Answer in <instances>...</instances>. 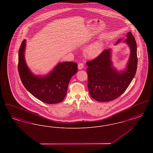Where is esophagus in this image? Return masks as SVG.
<instances>
[{"mask_svg": "<svg viewBox=\"0 0 153 153\" xmlns=\"http://www.w3.org/2000/svg\"><path fill=\"white\" fill-rule=\"evenodd\" d=\"M84 68V64L82 63H79L78 64V68L79 69H82Z\"/></svg>", "mask_w": 153, "mask_h": 153, "instance_id": "esophagus-1", "label": "esophagus"}]
</instances>
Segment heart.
Segmentation results:
<instances>
[{
  "mask_svg": "<svg viewBox=\"0 0 153 153\" xmlns=\"http://www.w3.org/2000/svg\"><path fill=\"white\" fill-rule=\"evenodd\" d=\"M104 48V43L102 40L96 41L89 45L85 49V54L88 57L94 58L100 55Z\"/></svg>",
  "mask_w": 153,
  "mask_h": 153,
  "instance_id": "1",
  "label": "heart"
}]
</instances>
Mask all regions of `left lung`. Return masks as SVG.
Masks as SVG:
<instances>
[{
	"label": "left lung",
	"mask_w": 153,
	"mask_h": 153,
	"mask_svg": "<svg viewBox=\"0 0 153 153\" xmlns=\"http://www.w3.org/2000/svg\"><path fill=\"white\" fill-rule=\"evenodd\" d=\"M126 38L124 42L130 48V56L126 70L118 72L113 67L109 49L87 62L88 88L91 96L96 101L116 99L125 92L135 75L138 64L137 43L130 31L127 33Z\"/></svg>",
	"instance_id": "8db88e82"
}]
</instances>
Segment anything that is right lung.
<instances>
[{
    "instance_id": "right-lung-1",
    "label": "right lung",
    "mask_w": 153,
    "mask_h": 153,
    "mask_svg": "<svg viewBox=\"0 0 153 153\" xmlns=\"http://www.w3.org/2000/svg\"><path fill=\"white\" fill-rule=\"evenodd\" d=\"M26 41L23 40L18 53V72L24 87L38 100L47 104H56L64 99L68 84L78 71L74 62L59 63L51 72L45 76L33 74L25 59Z\"/></svg>"
}]
</instances>
